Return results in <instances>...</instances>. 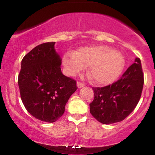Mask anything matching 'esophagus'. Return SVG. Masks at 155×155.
Listing matches in <instances>:
<instances>
[{
  "label": "esophagus",
  "mask_w": 155,
  "mask_h": 155,
  "mask_svg": "<svg viewBox=\"0 0 155 155\" xmlns=\"http://www.w3.org/2000/svg\"><path fill=\"white\" fill-rule=\"evenodd\" d=\"M77 87H79V88L83 87H84V84L80 82V81H78V82H77Z\"/></svg>",
  "instance_id": "34e87169"
}]
</instances>
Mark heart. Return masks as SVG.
Masks as SVG:
<instances>
[{
  "mask_svg": "<svg viewBox=\"0 0 155 155\" xmlns=\"http://www.w3.org/2000/svg\"><path fill=\"white\" fill-rule=\"evenodd\" d=\"M63 62L65 72L70 76L82 71L89 65V74L98 84L113 82L124 65V57L120 51L105 45L87 46L74 52H68Z\"/></svg>",
  "mask_w": 155,
  "mask_h": 155,
  "instance_id": "b5f03b06",
  "label": "heart"
}]
</instances>
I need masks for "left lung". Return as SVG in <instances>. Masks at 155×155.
<instances>
[{"instance_id": "1", "label": "left lung", "mask_w": 155, "mask_h": 155, "mask_svg": "<svg viewBox=\"0 0 155 155\" xmlns=\"http://www.w3.org/2000/svg\"><path fill=\"white\" fill-rule=\"evenodd\" d=\"M143 74L139 58H136L120 79L103 87H92L94 100L90 113L103 124L124 120L138 104L143 86Z\"/></svg>"}]
</instances>
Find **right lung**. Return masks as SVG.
<instances>
[{"mask_svg": "<svg viewBox=\"0 0 155 155\" xmlns=\"http://www.w3.org/2000/svg\"><path fill=\"white\" fill-rule=\"evenodd\" d=\"M54 44H41L25 55L18 76L20 97L27 111L46 122L62 117L69 97L78 88L75 80L62 73Z\"/></svg>", "mask_w": 155, "mask_h": 155, "instance_id": "obj_1", "label": "right lung"}]
</instances>
